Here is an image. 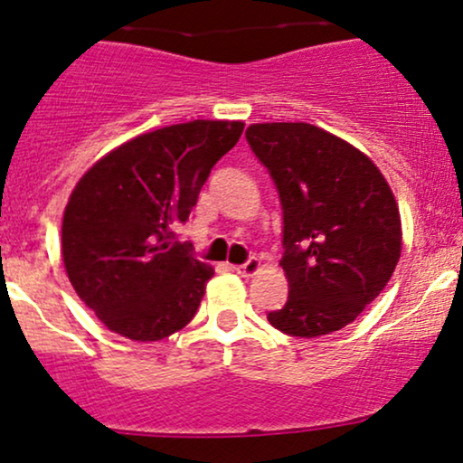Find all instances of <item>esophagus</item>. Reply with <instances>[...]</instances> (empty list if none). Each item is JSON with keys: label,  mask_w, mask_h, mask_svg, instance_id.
Returning <instances> with one entry per match:
<instances>
[{"label": "esophagus", "mask_w": 463, "mask_h": 463, "mask_svg": "<svg viewBox=\"0 0 463 463\" xmlns=\"http://www.w3.org/2000/svg\"><path fill=\"white\" fill-rule=\"evenodd\" d=\"M235 270L240 272L241 277H252V274L261 270V261H259L257 257H250L246 263H241V266H235Z\"/></svg>", "instance_id": "1"}]
</instances>
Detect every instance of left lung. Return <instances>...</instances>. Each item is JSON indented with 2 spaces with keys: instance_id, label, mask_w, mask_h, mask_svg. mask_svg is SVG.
I'll use <instances>...</instances> for the list:
<instances>
[{
  "instance_id": "1",
  "label": "left lung",
  "mask_w": 463,
  "mask_h": 463,
  "mask_svg": "<svg viewBox=\"0 0 463 463\" xmlns=\"http://www.w3.org/2000/svg\"><path fill=\"white\" fill-rule=\"evenodd\" d=\"M246 140L283 208L289 294L268 321L298 338L338 332L398 266L402 226L393 193L363 151L309 123L250 125Z\"/></svg>"
}]
</instances>
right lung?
I'll return each mask as SVG.
<instances>
[{"label": "right lung", "mask_w": 463, "mask_h": 463, "mask_svg": "<svg viewBox=\"0 0 463 463\" xmlns=\"http://www.w3.org/2000/svg\"><path fill=\"white\" fill-rule=\"evenodd\" d=\"M240 120L162 127L100 157L65 206L61 252L80 301L111 332L162 340L195 317L213 268L174 241Z\"/></svg>", "instance_id": "obj_1"}]
</instances>
